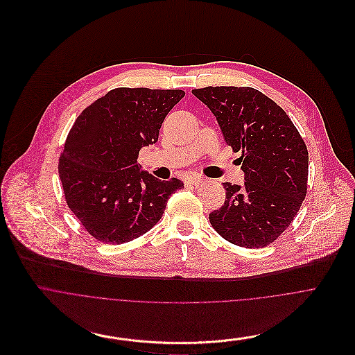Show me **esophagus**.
I'll return each mask as SVG.
<instances>
[{
    "instance_id": "esophagus-1",
    "label": "esophagus",
    "mask_w": 355,
    "mask_h": 355,
    "mask_svg": "<svg viewBox=\"0 0 355 355\" xmlns=\"http://www.w3.org/2000/svg\"><path fill=\"white\" fill-rule=\"evenodd\" d=\"M189 184H191V186H200V184H202V182H204V179L201 178V176H197V175H194V176H190V178H187V180H186Z\"/></svg>"
}]
</instances>
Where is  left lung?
<instances>
[{
  "mask_svg": "<svg viewBox=\"0 0 355 355\" xmlns=\"http://www.w3.org/2000/svg\"><path fill=\"white\" fill-rule=\"evenodd\" d=\"M216 116L227 144L241 151L245 183H224L225 202L209 214L224 239L264 248L291 224L306 196L308 150L287 113L249 87L193 89Z\"/></svg>",
  "mask_w": 355,
  "mask_h": 355,
  "instance_id": "8db88e82",
  "label": "left lung"
}]
</instances>
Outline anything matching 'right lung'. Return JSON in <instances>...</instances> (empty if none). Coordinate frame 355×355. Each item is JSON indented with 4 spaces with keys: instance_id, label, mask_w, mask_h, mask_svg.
<instances>
[{
    "instance_id": "right-lung-1",
    "label": "right lung",
    "mask_w": 355,
    "mask_h": 355,
    "mask_svg": "<svg viewBox=\"0 0 355 355\" xmlns=\"http://www.w3.org/2000/svg\"><path fill=\"white\" fill-rule=\"evenodd\" d=\"M183 96L180 89L116 88L69 130L58 175L69 209L95 239L120 245L144 235L183 187L182 180H159L137 162Z\"/></svg>"
}]
</instances>
